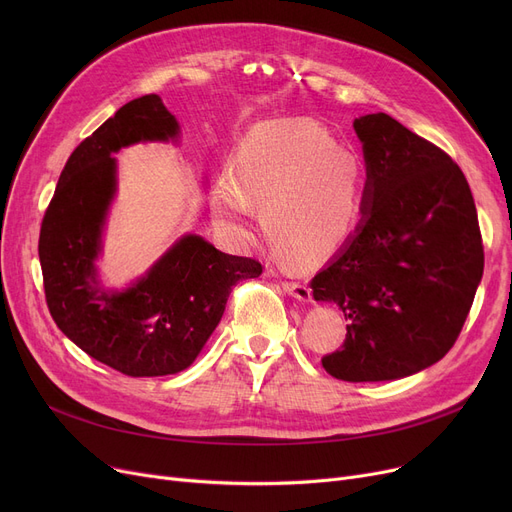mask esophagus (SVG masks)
<instances>
[{
    "mask_svg": "<svg viewBox=\"0 0 512 512\" xmlns=\"http://www.w3.org/2000/svg\"><path fill=\"white\" fill-rule=\"evenodd\" d=\"M282 288L286 294H290V297L299 299L303 303L311 301V288L305 284V282H282Z\"/></svg>",
    "mask_w": 512,
    "mask_h": 512,
    "instance_id": "esophagus-1",
    "label": "esophagus"
}]
</instances>
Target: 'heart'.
<instances>
[{
  "label": "heart",
  "instance_id": "obj_1",
  "mask_svg": "<svg viewBox=\"0 0 512 512\" xmlns=\"http://www.w3.org/2000/svg\"><path fill=\"white\" fill-rule=\"evenodd\" d=\"M361 159L309 120L257 126L242 143L230 176L213 193V220L234 242L255 236L253 207L274 247L299 265L338 253L363 218Z\"/></svg>",
  "mask_w": 512,
  "mask_h": 512
}]
</instances>
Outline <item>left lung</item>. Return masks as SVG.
I'll use <instances>...</instances> for the list:
<instances>
[{
	"label": "left lung",
	"mask_w": 512,
	"mask_h": 512,
	"mask_svg": "<svg viewBox=\"0 0 512 512\" xmlns=\"http://www.w3.org/2000/svg\"><path fill=\"white\" fill-rule=\"evenodd\" d=\"M353 126L367 166L363 218L311 288L351 319L324 369L386 382L450 351L481 282L483 245L469 182L448 153L382 112Z\"/></svg>",
	"instance_id": "left-lung-1"
}]
</instances>
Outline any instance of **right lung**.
<instances>
[{"instance_id":"1","label":"right lung","mask_w":512,"mask_h":512,"mask_svg":"<svg viewBox=\"0 0 512 512\" xmlns=\"http://www.w3.org/2000/svg\"><path fill=\"white\" fill-rule=\"evenodd\" d=\"M176 134L178 122L157 95L128 101L72 151L41 224L39 261L53 321L89 357L130 378L186 369L220 324L232 286L263 272L251 257L186 234L130 288L99 286L95 259L116 193L112 153Z\"/></svg>"}]
</instances>
